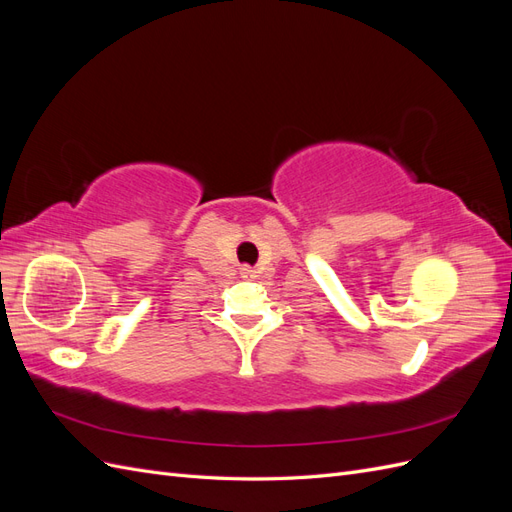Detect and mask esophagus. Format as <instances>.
<instances>
[{"label": "esophagus", "mask_w": 512, "mask_h": 512, "mask_svg": "<svg viewBox=\"0 0 512 512\" xmlns=\"http://www.w3.org/2000/svg\"><path fill=\"white\" fill-rule=\"evenodd\" d=\"M241 275H243V277H247V280H252V277H256V271H254L252 267L243 265V267H241Z\"/></svg>", "instance_id": "obj_1"}]
</instances>
